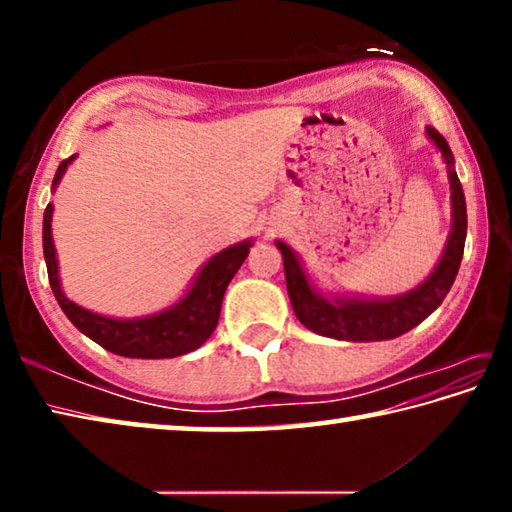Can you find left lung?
<instances>
[{
    "label": "left lung",
    "mask_w": 512,
    "mask_h": 512,
    "mask_svg": "<svg viewBox=\"0 0 512 512\" xmlns=\"http://www.w3.org/2000/svg\"><path fill=\"white\" fill-rule=\"evenodd\" d=\"M427 137L436 144L447 164L449 189H452V230H449L443 257L431 275L413 291L395 298H359V296H325L309 280L300 257L289 244L275 241L284 259V277L291 307L302 325L320 336L336 341H388L397 339L420 325L424 318L440 307L452 289L458 266L463 259L467 235L465 194L454 171V155L443 135L427 126Z\"/></svg>",
    "instance_id": "1"
}]
</instances>
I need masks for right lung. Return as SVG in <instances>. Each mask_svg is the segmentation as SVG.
Masks as SVG:
<instances>
[{
    "instance_id": "1",
    "label": "right lung",
    "mask_w": 512,
    "mask_h": 512,
    "mask_svg": "<svg viewBox=\"0 0 512 512\" xmlns=\"http://www.w3.org/2000/svg\"><path fill=\"white\" fill-rule=\"evenodd\" d=\"M74 158L76 155L60 162L51 187H58ZM51 214H54V205L49 203L45 219H42V248H45L51 291H54L60 309L79 332L90 336L101 348L131 359H171L201 348L219 323L225 289L253 246V241L246 239L207 259L185 296L158 314L142 318H108L76 305L60 289L56 246L51 237Z\"/></svg>"
}]
</instances>
